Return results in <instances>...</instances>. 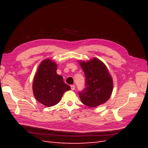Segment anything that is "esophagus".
Segmentation results:
<instances>
[{
    "mask_svg": "<svg viewBox=\"0 0 148 148\" xmlns=\"http://www.w3.org/2000/svg\"><path fill=\"white\" fill-rule=\"evenodd\" d=\"M71 90H74L75 88H76V86H75V85H71Z\"/></svg>",
    "mask_w": 148,
    "mask_h": 148,
    "instance_id": "1",
    "label": "esophagus"
}]
</instances>
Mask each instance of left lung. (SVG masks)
<instances>
[{
    "instance_id": "8db88e82",
    "label": "left lung",
    "mask_w": 148,
    "mask_h": 148,
    "mask_svg": "<svg viewBox=\"0 0 148 148\" xmlns=\"http://www.w3.org/2000/svg\"><path fill=\"white\" fill-rule=\"evenodd\" d=\"M79 62L86 77L85 88L79 93L81 102L90 108L104 103L113 90V81L108 68L97 58Z\"/></svg>"
}]
</instances>
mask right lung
I'll return each instance as SVG.
<instances>
[{"mask_svg":"<svg viewBox=\"0 0 148 148\" xmlns=\"http://www.w3.org/2000/svg\"><path fill=\"white\" fill-rule=\"evenodd\" d=\"M57 67L51 60H44L34 78V95L37 101L47 107L57 104L64 93L71 90L70 86L64 82L63 77L56 73Z\"/></svg>","mask_w":148,"mask_h":148,"instance_id":"obj_1","label":"right lung"}]
</instances>
